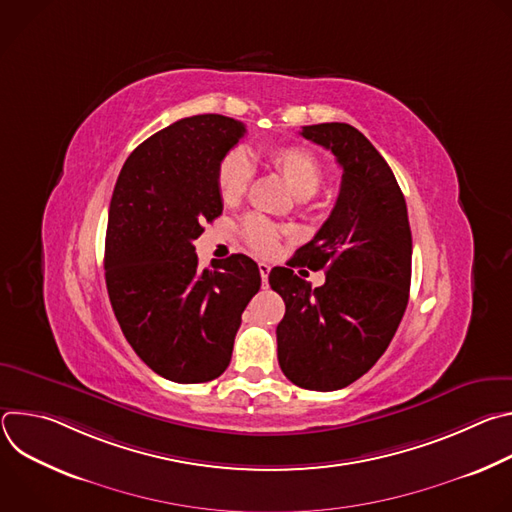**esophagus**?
I'll list each match as a JSON object with an SVG mask.
<instances>
[{
  "mask_svg": "<svg viewBox=\"0 0 512 512\" xmlns=\"http://www.w3.org/2000/svg\"><path fill=\"white\" fill-rule=\"evenodd\" d=\"M269 271H271V267H269L267 263H259V273H261L263 285H267V277H269Z\"/></svg>",
  "mask_w": 512,
  "mask_h": 512,
  "instance_id": "1",
  "label": "esophagus"
}]
</instances>
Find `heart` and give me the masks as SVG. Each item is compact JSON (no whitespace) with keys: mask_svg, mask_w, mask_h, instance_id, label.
<instances>
[{"mask_svg":"<svg viewBox=\"0 0 512 512\" xmlns=\"http://www.w3.org/2000/svg\"><path fill=\"white\" fill-rule=\"evenodd\" d=\"M269 166L285 180L296 196L310 198L322 184V166L318 158L302 145H279L267 152ZM253 178V164L241 150L229 152L216 170V188L225 202H237L245 196ZM245 241L259 253H271L279 241V229L263 216H247L243 223Z\"/></svg>","mask_w":512,"mask_h":512,"instance_id":"obj_1","label":"heart"}]
</instances>
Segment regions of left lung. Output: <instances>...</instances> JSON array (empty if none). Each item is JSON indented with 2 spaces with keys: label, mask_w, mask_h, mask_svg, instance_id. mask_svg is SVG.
Here are the masks:
<instances>
[{
  "label": "left lung",
  "mask_w": 512,
  "mask_h": 512,
  "mask_svg": "<svg viewBox=\"0 0 512 512\" xmlns=\"http://www.w3.org/2000/svg\"><path fill=\"white\" fill-rule=\"evenodd\" d=\"M300 133L334 154L342 184L316 237L269 273L285 302L277 358L294 385L336 391L367 373L399 328L409 302L411 229L389 164L358 129L320 123ZM291 266L326 268L327 281L312 288Z\"/></svg>",
  "instance_id": "left-lung-1"
}]
</instances>
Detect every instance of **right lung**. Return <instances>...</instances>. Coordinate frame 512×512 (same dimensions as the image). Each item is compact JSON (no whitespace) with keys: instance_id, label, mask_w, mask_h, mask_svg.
<instances>
[{"instance_id":"add662e5","label":"right lung","mask_w":512,"mask_h":512,"mask_svg":"<svg viewBox=\"0 0 512 512\" xmlns=\"http://www.w3.org/2000/svg\"><path fill=\"white\" fill-rule=\"evenodd\" d=\"M225 115H194L154 133L125 160L109 204L105 281L135 354L174 383L221 377L241 314L261 287L241 253L198 267L194 241L223 212L221 160L245 135Z\"/></svg>"}]
</instances>
